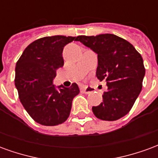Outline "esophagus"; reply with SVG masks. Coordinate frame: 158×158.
<instances>
[{"instance_id":"obj_1","label":"esophagus","mask_w":158,"mask_h":158,"mask_svg":"<svg viewBox=\"0 0 158 158\" xmlns=\"http://www.w3.org/2000/svg\"><path fill=\"white\" fill-rule=\"evenodd\" d=\"M81 89H82V91L84 93H85V94H91V93L94 91V89H93L92 87H88V86H83L82 88H81Z\"/></svg>"}]
</instances>
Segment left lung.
<instances>
[{
	"label": "left lung",
	"mask_w": 158,
	"mask_h": 158,
	"mask_svg": "<svg viewBox=\"0 0 158 158\" xmlns=\"http://www.w3.org/2000/svg\"><path fill=\"white\" fill-rule=\"evenodd\" d=\"M75 40L97 54L96 75L100 81H106L107 90L103 93V102L93 106V113L106 121L125 116L142 89L146 70L141 55L129 41L112 34L79 35Z\"/></svg>",
	"instance_id": "8db88e82"
}]
</instances>
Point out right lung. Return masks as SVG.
Listing matches in <instances>:
<instances>
[{
	"mask_svg": "<svg viewBox=\"0 0 158 158\" xmlns=\"http://www.w3.org/2000/svg\"><path fill=\"white\" fill-rule=\"evenodd\" d=\"M76 37L55 35L29 44L17 62L15 85L19 100L35 122L45 126L61 124L70 114L72 102L79 93L78 85L56 89V70L64 64L62 51Z\"/></svg>",
	"mask_w": 158,
	"mask_h": 158,
	"instance_id": "1",
	"label": "right lung"
}]
</instances>
